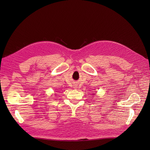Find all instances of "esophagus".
<instances>
[{
    "label": "esophagus",
    "instance_id": "esophagus-1",
    "mask_svg": "<svg viewBox=\"0 0 150 150\" xmlns=\"http://www.w3.org/2000/svg\"><path fill=\"white\" fill-rule=\"evenodd\" d=\"M74 88H77V87H76V86H74Z\"/></svg>",
    "mask_w": 150,
    "mask_h": 150
}]
</instances>
